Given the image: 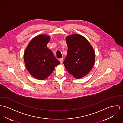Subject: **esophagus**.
Instances as JSON below:
<instances>
[{
  "mask_svg": "<svg viewBox=\"0 0 123 123\" xmlns=\"http://www.w3.org/2000/svg\"><path fill=\"white\" fill-rule=\"evenodd\" d=\"M58 60H59V61H60V63H61V64L63 63V58H59Z\"/></svg>",
  "mask_w": 123,
  "mask_h": 123,
  "instance_id": "1",
  "label": "esophagus"
}]
</instances>
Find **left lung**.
Here are the masks:
<instances>
[{
    "mask_svg": "<svg viewBox=\"0 0 123 123\" xmlns=\"http://www.w3.org/2000/svg\"><path fill=\"white\" fill-rule=\"evenodd\" d=\"M66 39L68 50L64 61L65 67L74 78H82L93 67L95 50L88 41L80 34H72Z\"/></svg>",
    "mask_w": 123,
    "mask_h": 123,
    "instance_id": "8db88e82",
    "label": "left lung"
}]
</instances>
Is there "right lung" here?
I'll return each instance as SVG.
<instances>
[{"instance_id": "right-lung-1", "label": "right lung", "mask_w": 123, "mask_h": 123, "mask_svg": "<svg viewBox=\"0 0 123 123\" xmlns=\"http://www.w3.org/2000/svg\"><path fill=\"white\" fill-rule=\"evenodd\" d=\"M50 37L40 35L33 38L25 50L24 60L29 73L35 78L43 80L60 64L47 47Z\"/></svg>"}]
</instances>
